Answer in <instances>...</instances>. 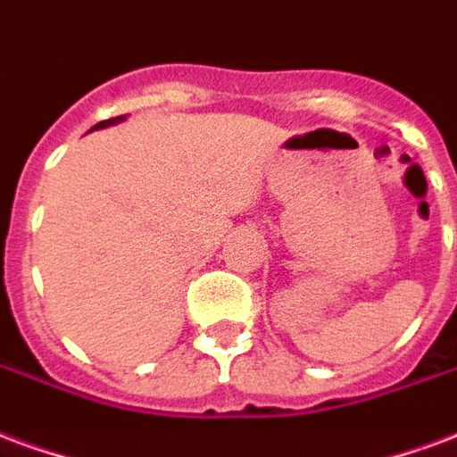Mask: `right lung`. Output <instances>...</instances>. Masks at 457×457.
I'll return each mask as SVG.
<instances>
[{
  "label": "right lung",
  "instance_id": "1",
  "mask_svg": "<svg viewBox=\"0 0 457 457\" xmlns=\"http://www.w3.org/2000/svg\"><path fill=\"white\" fill-rule=\"evenodd\" d=\"M120 120H125V116H118V118H108V120H101V123H96L91 130H99V128H108V125H116L120 123Z\"/></svg>",
  "mask_w": 457,
  "mask_h": 457
}]
</instances>
